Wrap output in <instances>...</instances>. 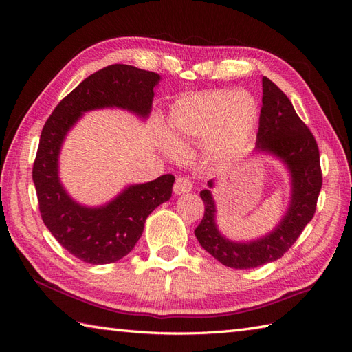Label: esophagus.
<instances>
[{
  "mask_svg": "<svg viewBox=\"0 0 352 352\" xmlns=\"http://www.w3.org/2000/svg\"><path fill=\"white\" fill-rule=\"evenodd\" d=\"M173 189H175V194H177V195H180V194H186V192H189L190 189H192V182H190V179H189V177L180 176V177H177V179H176V182H175Z\"/></svg>",
  "mask_w": 352,
  "mask_h": 352,
  "instance_id": "34e87169",
  "label": "esophagus"
}]
</instances>
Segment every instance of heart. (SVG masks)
Wrapping results in <instances>:
<instances>
[{
    "mask_svg": "<svg viewBox=\"0 0 352 352\" xmlns=\"http://www.w3.org/2000/svg\"><path fill=\"white\" fill-rule=\"evenodd\" d=\"M255 120L257 104L251 95L228 89L182 100L172 110L176 135L204 138L212 133L210 150L220 160H230L247 148Z\"/></svg>",
    "mask_w": 352,
    "mask_h": 352,
    "instance_id": "obj_1",
    "label": "heart"
}]
</instances>
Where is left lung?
<instances>
[{
  "label": "left lung",
  "mask_w": 352,
  "mask_h": 352,
  "mask_svg": "<svg viewBox=\"0 0 352 352\" xmlns=\"http://www.w3.org/2000/svg\"><path fill=\"white\" fill-rule=\"evenodd\" d=\"M255 150L279 157L292 177L289 208L270 235L248 243L232 242L221 236L214 221L216 206L211 192L204 189L199 194L206 211L195 229V236L202 248L232 269H254L280 258L311 221L323 184L314 135L296 114L283 91L265 76ZM208 186H212V180Z\"/></svg>",
  "instance_id": "8db88e82"
}]
</instances>
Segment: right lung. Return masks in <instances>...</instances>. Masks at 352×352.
Returning <instances> with one entry per match:
<instances>
[{
	"instance_id": "add662e5",
	"label": "right lung",
	"mask_w": 352,
	"mask_h": 352,
	"mask_svg": "<svg viewBox=\"0 0 352 352\" xmlns=\"http://www.w3.org/2000/svg\"><path fill=\"white\" fill-rule=\"evenodd\" d=\"M160 76L129 65H111L92 73L63 98L41 132L32 177L45 226L63 248L89 264H109L129 254L144 232L146 217L172 197L175 176L132 185L100 208L74 202L58 179L63 140L82 113L120 107L141 117L151 111Z\"/></svg>"
}]
</instances>
